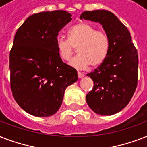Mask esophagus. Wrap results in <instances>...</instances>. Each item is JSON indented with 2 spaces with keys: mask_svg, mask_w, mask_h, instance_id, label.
<instances>
[{
  "mask_svg": "<svg viewBox=\"0 0 147 147\" xmlns=\"http://www.w3.org/2000/svg\"><path fill=\"white\" fill-rule=\"evenodd\" d=\"M78 78H82L84 77V75L81 73V72H78Z\"/></svg>",
  "mask_w": 147,
  "mask_h": 147,
  "instance_id": "obj_1",
  "label": "esophagus"
}]
</instances>
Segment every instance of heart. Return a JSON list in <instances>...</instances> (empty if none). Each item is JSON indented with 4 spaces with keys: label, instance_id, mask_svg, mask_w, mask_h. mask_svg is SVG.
I'll return each instance as SVG.
<instances>
[{
    "label": "heart",
    "instance_id": "1",
    "mask_svg": "<svg viewBox=\"0 0 147 147\" xmlns=\"http://www.w3.org/2000/svg\"><path fill=\"white\" fill-rule=\"evenodd\" d=\"M68 36L69 39L57 38L55 47L59 57L63 61H69L77 48L78 55L70 61V66L86 69L90 65L98 67L105 62L110 49L106 33L89 24L79 23L69 29Z\"/></svg>",
    "mask_w": 147,
    "mask_h": 147
}]
</instances>
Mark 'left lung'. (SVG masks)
<instances>
[{"mask_svg":"<svg viewBox=\"0 0 147 147\" xmlns=\"http://www.w3.org/2000/svg\"><path fill=\"white\" fill-rule=\"evenodd\" d=\"M80 19L101 24L109 39V53L105 62L87 74L94 82V88L86 95V101L96 114L113 115L128 105L137 88V49L127 28L113 13L105 10L85 11Z\"/></svg>","mask_w":147,"mask_h":147,"instance_id":"left-lung-1","label":"left lung"}]
</instances>
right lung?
<instances>
[{"instance_id":"add662e5","label":"right lung","mask_w":147,"mask_h":147,"mask_svg":"<svg viewBox=\"0 0 147 147\" xmlns=\"http://www.w3.org/2000/svg\"><path fill=\"white\" fill-rule=\"evenodd\" d=\"M71 20L64 10L38 13L16 33L10 52V87L20 107L31 115L55 114L66 88L78 80L76 70L62 62L55 47L59 32Z\"/></svg>"}]
</instances>
